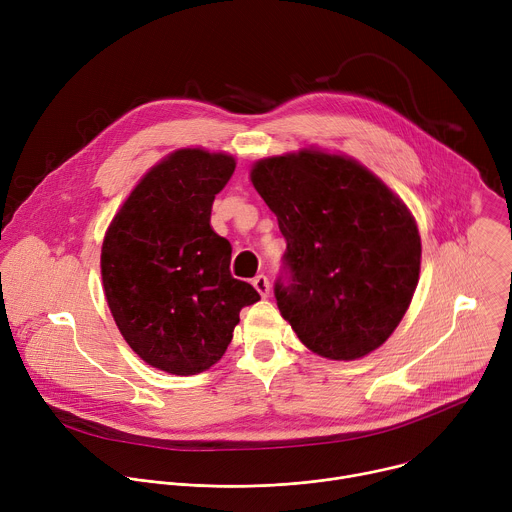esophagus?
<instances>
[{
	"mask_svg": "<svg viewBox=\"0 0 512 512\" xmlns=\"http://www.w3.org/2000/svg\"><path fill=\"white\" fill-rule=\"evenodd\" d=\"M253 287L259 291V296H261V298H267V296H269V291H271L269 279H267L265 275H257V277L253 279Z\"/></svg>",
	"mask_w": 512,
	"mask_h": 512,
	"instance_id": "1",
	"label": "esophagus"
}]
</instances>
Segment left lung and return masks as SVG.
I'll return each mask as SVG.
<instances>
[{
	"label": "left lung",
	"mask_w": 512,
	"mask_h": 512,
	"mask_svg": "<svg viewBox=\"0 0 512 512\" xmlns=\"http://www.w3.org/2000/svg\"><path fill=\"white\" fill-rule=\"evenodd\" d=\"M251 182L287 243L273 287L281 316L332 360L379 348L419 279L421 239L407 206L358 162L312 150L257 162Z\"/></svg>",
	"instance_id": "obj_1"
}]
</instances>
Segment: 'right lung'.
I'll use <instances>...</instances> for the list:
<instances>
[{
    "mask_svg": "<svg viewBox=\"0 0 512 512\" xmlns=\"http://www.w3.org/2000/svg\"><path fill=\"white\" fill-rule=\"evenodd\" d=\"M235 158L186 148L133 188L101 249L105 298L119 332L154 369L196 375L221 360L239 312L259 300L231 275V243L210 227Z\"/></svg>",
    "mask_w": 512,
    "mask_h": 512,
    "instance_id": "right-lung-1",
    "label": "right lung"
}]
</instances>
